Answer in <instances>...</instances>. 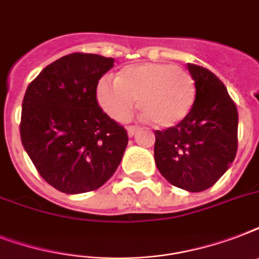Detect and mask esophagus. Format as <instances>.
I'll list each match as a JSON object with an SVG mask.
<instances>
[{"label":"esophagus","instance_id":"34e87169","mask_svg":"<svg viewBox=\"0 0 259 259\" xmlns=\"http://www.w3.org/2000/svg\"><path fill=\"white\" fill-rule=\"evenodd\" d=\"M138 129H140L138 126H134V125L127 126V134H129L130 137H132V136H134V134L137 133V130H138Z\"/></svg>","mask_w":259,"mask_h":259}]
</instances>
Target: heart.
Wrapping results in <instances>:
<instances>
[{
  "mask_svg": "<svg viewBox=\"0 0 259 259\" xmlns=\"http://www.w3.org/2000/svg\"><path fill=\"white\" fill-rule=\"evenodd\" d=\"M97 98L105 113L115 121H126L137 107L154 126L168 129L188 117L196 101V83L188 71L170 63L127 66L115 82L99 80Z\"/></svg>",
  "mask_w": 259,
  "mask_h": 259,
  "instance_id": "obj_1",
  "label": "heart"
}]
</instances>
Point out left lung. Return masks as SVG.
<instances>
[{
	"instance_id": "8db88e82",
	"label": "left lung",
	"mask_w": 259,
	"mask_h": 259,
	"mask_svg": "<svg viewBox=\"0 0 259 259\" xmlns=\"http://www.w3.org/2000/svg\"><path fill=\"white\" fill-rule=\"evenodd\" d=\"M196 101L179 125L156 130L154 160L170 184L189 192L212 187L238 149V110L227 89L204 67L188 63Z\"/></svg>"
}]
</instances>
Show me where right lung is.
Masks as SVG:
<instances>
[{
	"label": "right lung",
	"instance_id": "add662e5",
	"mask_svg": "<svg viewBox=\"0 0 259 259\" xmlns=\"http://www.w3.org/2000/svg\"><path fill=\"white\" fill-rule=\"evenodd\" d=\"M114 59L75 52L47 66L22 101L20 134L38 175L64 193L90 192L117 170L129 142L98 103L99 79Z\"/></svg>",
	"mask_w": 259,
	"mask_h": 259
}]
</instances>
